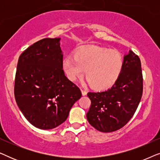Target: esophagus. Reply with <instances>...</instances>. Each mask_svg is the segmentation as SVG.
<instances>
[{
    "label": "esophagus",
    "mask_w": 160,
    "mask_h": 160,
    "mask_svg": "<svg viewBox=\"0 0 160 160\" xmlns=\"http://www.w3.org/2000/svg\"><path fill=\"white\" fill-rule=\"evenodd\" d=\"M81 91H82V95H87V92L85 90V89H81Z\"/></svg>",
    "instance_id": "1"
}]
</instances>
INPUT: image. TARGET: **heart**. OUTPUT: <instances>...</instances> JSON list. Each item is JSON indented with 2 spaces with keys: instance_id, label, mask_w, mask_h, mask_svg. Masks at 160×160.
I'll return each mask as SVG.
<instances>
[{
  "instance_id": "b5f03b06",
  "label": "heart",
  "mask_w": 160,
  "mask_h": 160,
  "mask_svg": "<svg viewBox=\"0 0 160 160\" xmlns=\"http://www.w3.org/2000/svg\"><path fill=\"white\" fill-rule=\"evenodd\" d=\"M123 67L119 52L106 48L91 46L77 50L73 57H67L63 68L69 79L75 81L84 73L94 89L110 88L117 82Z\"/></svg>"
}]
</instances>
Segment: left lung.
<instances>
[{
	"instance_id": "1",
	"label": "left lung",
	"mask_w": 160,
	"mask_h": 160,
	"mask_svg": "<svg viewBox=\"0 0 160 160\" xmlns=\"http://www.w3.org/2000/svg\"><path fill=\"white\" fill-rule=\"evenodd\" d=\"M143 94V74L139 57L130 50L117 82L108 90L87 93L91 100L89 123L102 132L118 130L133 117Z\"/></svg>"
}]
</instances>
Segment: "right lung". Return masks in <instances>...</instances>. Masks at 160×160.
<instances>
[{
  "instance_id": "1",
  "label": "right lung",
  "mask_w": 160,
  "mask_h": 160,
  "mask_svg": "<svg viewBox=\"0 0 160 160\" xmlns=\"http://www.w3.org/2000/svg\"><path fill=\"white\" fill-rule=\"evenodd\" d=\"M60 38H43L19 58L14 81L15 100L32 125L49 130L63 123L82 96L62 69Z\"/></svg>"
}]
</instances>
